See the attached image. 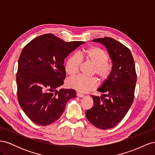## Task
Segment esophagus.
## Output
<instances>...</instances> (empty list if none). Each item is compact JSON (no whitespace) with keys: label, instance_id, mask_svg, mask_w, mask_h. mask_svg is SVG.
I'll return each mask as SVG.
<instances>
[{"label":"esophagus","instance_id":"34e87169","mask_svg":"<svg viewBox=\"0 0 155 155\" xmlns=\"http://www.w3.org/2000/svg\"><path fill=\"white\" fill-rule=\"evenodd\" d=\"M76 95H77L78 97H85V95L83 94H81V93H80V92H77Z\"/></svg>","mask_w":155,"mask_h":155}]
</instances>
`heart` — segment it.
<instances>
[{"mask_svg": "<svg viewBox=\"0 0 155 155\" xmlns=\"http://www.w3.org/2000/svg\"><path fill=\"white\" fill-rule=\"evenodd\" d=\"M81 59H85L94 65L92 74H96L101 81H105L109 78L112 66L108 62L109 56L105 50L98 47H91L84 50L79 55L70 56L65 65V70L70 76H74L78 73ZM68 84L70 87L78 92H87L96 87L97 81L94 78L78 76L70 79Z\"/></svg>", "mask_w": 155, "mask_h": 155, "instance_id": "heart-1", "label": "heart"}]
</instances>
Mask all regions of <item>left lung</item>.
I'll list each match as a JSON object with an SVG mask.
<instances>
[{
    "mask_svg": "<svg viewBox=\"0 0 155 155\" xmlns=\"http://www.w3.org/2000/svg\"><path fill=\"white\" fill-rule=\"evenodd\" d=\"M104 45L112 63L110 74L97 89L103 93L91 96L94 105L86 111L90 122L101 129H109L118 124L133 104L137 83L134 61L130 50L110 37L92 41Z\"/></svg>",
    "mask_w": 155,
    "mask_h": 155,
    "instance_id": "8db88e82",
    "label": "left lung"
}]
</instances>
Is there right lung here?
I'll return each mask as SVG.
<instances>
[{
    "label": "right lung",
    "mask_w": 155,
    "mask_h": 155,
    "mask_svg": "<svg viewBox=\"0 0 155 155\" xmlns=\"http://www.w3.org/2000/svg\"><path fill=\"white\" fill-rule=\"evenodd\" d=\"M85 42H65L52 34L40 35L22 49L18 61L17 97L26 116L35 124L48 125L58 120L74 89L58 88L66 78L64 61Z\"/></svg>",
    "instance_id": "obj_1"
}]
</instances>
